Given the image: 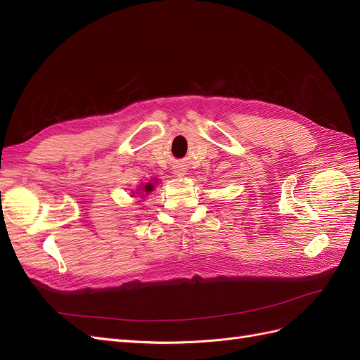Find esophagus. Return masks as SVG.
I'll use <instances>...</instances> for the list:
<instances>
[{
    "label": "esophagus",
    "instance_id": "34e87169",
    "mask_svg": "<svg viewBox=\"0 0 360 360\" xmlns=\"http://www.w3.org/2000/svg\"><path fill=\"white\" fill-rule=\"evenodd\" d=\"M174 174H176L177 177H183V176H186V169H184L183 167H176L174 168Z\"/></svg>",
    "mask_w": 360,
    "mask_h": 360
}]
</instances>
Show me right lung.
Here are the masks:
<instances>
[{"mask_svg":"<svg viewBox=\"0 0 360 360\" xmlns=\"http://www.w3.org/2000/svg\"><path fill=\"white\" fill-rule=\"evenodd\" d=\"M158 183V180L155 179L153 181H151V183H146V184H143V188H141L139 191H141V193H143V195H146V193H150V192H153V189L156 188L155 186V184ZM143 195H141V197H143ZM132 197H134V195H132Z\"/></svg>","mask_w":360,"mask_h":360,"instance_id":"add662e5","label":"right lung"}]
</instances>
